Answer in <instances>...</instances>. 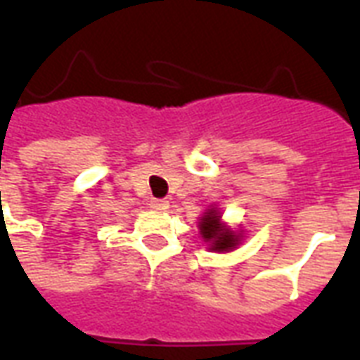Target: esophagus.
Masks as SVG:
<instances>
[{"instance_id":"34e87169","label":"esophagus","mask_w":360,"mask_h":360,"mask_svg":"<svg viewBox=\"0 0 360 360\" xmlns=\"http://www.w3.org/2000/svg\"><path fill=\"white\" fill-rule=\"evenodd\" d=\"M150 210H155V211H166L169 207V202L168 200H150Z\"/></svg>"}]
</instances>
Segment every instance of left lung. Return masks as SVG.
Instances as JSON below:
<instances>
[{"mask_svg":"<svg viewBox=\"0 0 360 360\" xmlns=\"http://www.w3.org/2000/svg\"><path fill=\"white\" fill-rule=\"evenodd\" d=\"M200 238L207 243L213 253H230L238 249L243 240V230H234L223 221V213L217 205H210L200 217Z\"/></svg>","mask_w":360,"mask_h":360,"instance_id":"left-lung-1","label":"left lung"}]
</instances>
